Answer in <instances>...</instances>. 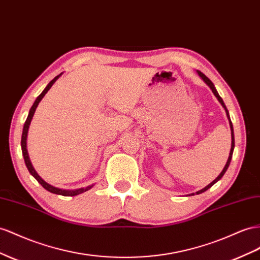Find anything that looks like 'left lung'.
<instances>
[{
	"mask_svg": "<svg viewBox=\"0 0 260 260\" xmlns=\"http://www.w3.org/2000/svg\"><path fill=\"white\" fill-rule=\"evenodd\" d=\"M198 72V74H199V76L200 78L206 82V84L207 85L212 89V92H213V94L215 95V97L217 98V101H219L220 103H221V105L223 106V108L225 109V111H226V116H228V119H229V122H230V128H231V136H232V145H231V151H230V155H229V158H228V162H226V164H225V166H224V168H223V171L220 173V175L219 176H217L212 182H210V184L207 186V187H205V188H202L201 190H199V191H197L196 193L197 194H199V193H202V192H205L206 190H208L209 188H211L216 181H219L222 177H223V175L225 174V172L228 171V168H229V165H230V163H231V159H232V155H233V151H234V131H233V124H232V121H231V119H230V115H229V111H228V109H226V107H225V105H224V103H223V100L222 98L220 97V95H219V93L216 92V89H215V87H214V85H213V83L210 81L207 76L203 74L202 72H200V71H197ZM194 193H191V196H193Z\"/></svg>",
	"mask_w": 260,
	"mask_h": 260,
	"instance_id": "1",
	"label": "left lung"
}]
</instances>
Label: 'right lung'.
<instances>
[{
    "label": "right lung",
    "mask_w": 260,
    "mask_h": 260,
    "mask_svg": "<svg viewBox=\"0 0 260 260\" xmlns=\"http://www.w3.org/2000/svg\"><path fill=\"white\" fill-rule=\"evenodd\" d=\"M62 75L59 74L55 76V78L48 84V85L46 86V88L43 90V93H41L37 98L36 101H35L34 105L31 106L30 110H29V114H28V117L26 119L25 121V124H24V129H23V135H22V141H20V145H22V152H23V156H24V159H25V164L28 168V171H29V173L32 175V176L37 179V181L39 182V184L43 186L45 189H47L48 191H50L52 193H55V194H61V196H66V197H73V196H76V194H80V193H83L85 192L87 190H89L90 188H92L94 185H90V186H87L85 188H80V189H74V190H66V189H60V188H57V187H53L51 185H49L48 182H46L43 178H41L39 175L37 174V172L35 171V168L32 167L31 165V162L29 159V156H28V152H27V143H26V140H27V133H28V129H29V124L31 122V119H32V116L35 114V110H36L38 104L40 103V101L43 100L44 96L47 94V92L49 89L51 88V86L54 84V82L57 81L60 76Z\"/></svg>",
    "instance_id": "add662e5"
}]
</instances>
